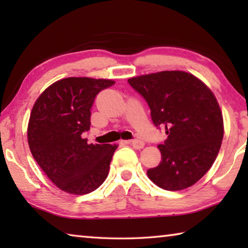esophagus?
<instances>
[{"mask_svg":"<svg viewBox=\"0 0 248 248\" xmlns=\"http://www.w3.org/2000/svg\"><path fill=\"white\" fill-rule=\"evenodd\" d=\"M129 143L131 144L136 150H141V149H143V146H144V142L141 140H131V141H129Z\"/></svg>","mask_w":248,"mask_h":248,"instance_id":"obj_1","label":"esophagus"}]
</instances>
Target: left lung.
Wrapping results in <instances>:
<instances>
[{"label":"left lung","instance_id":"8db88e82","mask_svg":"<svg viewBox=\"0 0 248 248\" xmlns=\"http://www.w3.org/2000/svg\"><path fill=\"white\" fill-rule=\"evenodd\" d=\"M143 96L156 127L167 139L158 144L162 161L146 171L165 190L195 185L211 169L224 134L223 116L212 91L194 74L162 71L128 79Z\"/></svg>","mask_w":248,"mask_h":248}]
</instances>
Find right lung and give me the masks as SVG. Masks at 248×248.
<instances>
[{"mask_svg": "<svg viewBox=\"0 0 248 248\" xmlns=\"http://www.w3.org/2000/svg\"><path fill=\"white\" fill-rule=\"evenodd\" d=\"M115 81L66 78L48 86L33 104L27 127L32 157L59 189L72 195L94 191L107 178L118 144H89L91 107Z\"/></svg>", "mask_w": 248, "mask_h": 248, "instance_id": "right-lung-1", "label": "right lung"}]
</instances>
